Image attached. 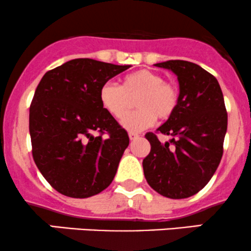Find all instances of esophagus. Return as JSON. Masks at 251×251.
Here are the masks:
<instances>
[{"instance_id": "34e87169", "label": "esophagus", "mask_w": 251, "mask_h": 251, "mask_svg": "<svg viewBox=\"0 0 251 251\" xmlns=\"http://www.w3.org/2000/svg\"><path fill=\"white\" fill-rule=\"evenodd\" d=\"M128 137H129V139H131V140H134V139H137L138 137H139V134H137V133H132V132H129V133H128Z\"/></svg>"}]
</instances>
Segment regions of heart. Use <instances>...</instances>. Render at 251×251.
Returning a JSON list of instances; mask_svg holds the SVG:
<instances>
[{
  "mask_svg": "<svg viewBox=\"0 0 251 251\" xmlns=\"http://www.w3.org/2000/svg\"><path fill=\"white\" fill-rule=\"evenodd\" d=\"M135 97L138 111L126 116L130 100ZM99 99L111 116L122 118L125 115L122 126L135 133L153 125L155 116L160 119L171 117L177 107L178 93L174 86L164 82L159 74L140 70L124 76L120 86L113 82L103 83Z\"/></svg>",
  "mask_w": 251,
  "mask_h": 251,
  "instance_id": "obj_1",
  "label": "heart"
}]
</instances>
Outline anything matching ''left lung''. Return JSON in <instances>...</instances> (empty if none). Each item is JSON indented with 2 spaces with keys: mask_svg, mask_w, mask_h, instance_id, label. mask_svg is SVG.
Segmentation results:
<instances>
[{
  "mask_svg": "<svg viewBox=\"0 0 251 251\" xmlns=\"http://www.w3.org/2000/svg\"><path fill=\"white\" fill-rule=\"evenodd\" d=\"M154 66L177 76L179 96L174 114L157 128L171 139L163 144L154 133L145 135L151 151L143 160L144 175L158 194L181 200L201 191L220 165L226 109L217 79L201 66L183 60Z\"/></svg>",
  "mask_w": 251,
  "mask_h": 251,
  "instance_id": "obj_1",
  "label": "left lung"
}]
</instances>
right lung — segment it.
Returning <instances> with one entry per match:
<instances>
[{"instance_id":"obj_1","label":"right lung","mask_w":251,"mask_h":251,"mask_svg":"<svg viewBox=\"0 0 251 251\" xmlns=\"http://www.w3.org/2000/svg\"><path fill=\"white\" fill-rule=\"evenodd\" d=\"M129 67L74 59L47 72L37 85L29 109L33 158L60 194L88 198L113 180L129 139L102 107L99 92Z\"/></svg>"}]
</instances>
